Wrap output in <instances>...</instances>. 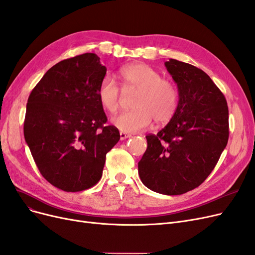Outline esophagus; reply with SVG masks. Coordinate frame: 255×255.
<instances>
[{
    "instance_id": "obj_1",
    "label": "esophagus",
    "mask_w": 255,
    "mask_h": 255,
    "mask_svg": "<svg viewBox=\"0 0 255 255\" xmlns=\"http://www.w3.org/2000/svg\"><path fill=\"white\" fill-rule=\"evenodd\" d=\"M131 135L128 133H124V131H120V140H126L128 138H130Z\"/></svg>"
}]
</instances>
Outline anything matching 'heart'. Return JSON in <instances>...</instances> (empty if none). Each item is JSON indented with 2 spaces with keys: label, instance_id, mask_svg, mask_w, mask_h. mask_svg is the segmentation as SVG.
Returning a JSON list of instances; mask_svg holds the SVG:
<instances>
[{
  "label": "heart",
  "instance_id": "1",
  "mask_svg": "<svg viewBox=\"0 0 255 255\" xmlns=\"http://www.w3.org/2000/svg\"><path fill=\"white\" fill-rule=\"evenodd\" d=\"M121 87L110 75H105L99 82L97 96L101 107L115 114L125 93L137 92L129 112L119 114L112 119V124L124 133H137L147 128L153 120L157 125H164L174 117L178 109L179 94L176 85L150 65L135 63L122 67L119 71Z\"/></svg>",
  "mask_w": 255,
  "mask_h": 255
}]
</instances>
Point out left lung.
<instances>
[{
    "instance_id": "left-lung-1",
    "label": "left lung",
    "mask_w": 255,
    "mask_h": 255,
    "mask_svg": "<svg viewBox=\"0 0 255 255\" xmlns=\"http://www.w3.org/2000/svg\"><path fill=\"white\" fill-rule=\"evenodd\" d=\"M164 65L178 87V109L161 130L145 136L138 173L150 190L180 195L215 168L229 138V111L224 94L200 68L175 59Z\"/></svg>"
}]
</instances>
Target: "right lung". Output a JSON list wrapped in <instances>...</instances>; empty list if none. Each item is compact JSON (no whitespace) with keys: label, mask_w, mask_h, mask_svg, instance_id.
Segmentation results:
<instances>
[{"label":"right lung","mask_w":255,"mask_h":255,"mask_svg":"<svg viewBox=\"0 0 255 255\" xmlns=\"http://www.w3.org/2000/svg\"><path fill=\"white\" fill-rule=\"evenodd\" d=\"M107 74L100 58L86 52L60 61L31 91L24 137L42 176L66 192L94 187L107 153L120 139L107 126L97 89Z\"/></svg>","instance_id":"obj_1"}]
</instances>
